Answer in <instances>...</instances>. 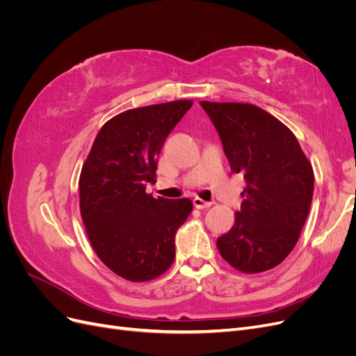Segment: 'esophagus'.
<instances>
[{
	"mask_svg": "<svg viewBox=\"0 0 356 356\" xmlns=\"http://www.w3.org/2000/svg\"><path fill=\"white\" fill-rule=\"evenodd\" d=\"M193 204H195V208H197V209H204V208L211 207V202L202 200L200 197H195V199H193Z\"/></svg>",
	"mask_w": 356,
	"mask_h": 356,
	"instance_id": "1",
	"label": "esophagus"
}]
</instances>
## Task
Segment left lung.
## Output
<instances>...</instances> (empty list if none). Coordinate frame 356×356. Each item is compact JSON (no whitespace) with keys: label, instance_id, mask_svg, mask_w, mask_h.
Returning <instances> with one entry per match:
<instances>
[{"label":"left lung","instance_id":"1","mask_svg":"<svg viewBox=\"0 0 356 356\" xmlns=\"http://www.w3.org/2000/svg\"><path fill=\"white\" fill-rule=\"evenodd\" d=\"M220 135L232 172L243 174L241 211L217 239L221 257L243 273L281 264L296 246L314 197V169L297 138L251 104L200 102Z\"/></svg>","mask_w":356,"mask_h":356}]
</instances>
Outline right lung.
<instances>
[{"label": "right lung", "mask_w": 356, "mask_h": 356, "mask_svg": "<svg viewBox=\"0 0 356 356\" xmlns=\"http://www.w3.org/2000/svg\"><path fill=\"white\" fill-rule=\"evenodd\" d=\"M193 101L127 110L96 135L80 175V212L101 261L132 282L165 273L175 258V234L193 209L190 199H154L157 160L168 135Z\"/></svg>", "instance_id": "obj_1"}]
</instances>
